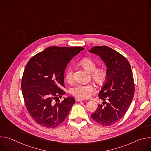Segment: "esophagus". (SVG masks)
Returning <instances> with one entry per match:
<instances>
[{
	"label": "esophagus",
	"mask_w": 151,
	"mask_h": 151,
	"mask_svg": "<svg viewBox=\"0 0 151 151\" xmlns=\"http://www.w3.org/2000/svg\"><path fill=\"white\" fill-rule=\"evenodd\" d=\"M83 100H84V99H80V98H76V101H83Z\"/></svg>",
	"instance_id": "1"
}]
</instances>
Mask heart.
<instances>
[{
	"instance_id": "heart-1",
	"label": "heart",
	"mask_w": 151,
	"mask_h": 151,
	"mask_svg": "<svg viewBox=\"0 0 151 151\" xmlns=\"http://www.w3.org/2000/svg\"><path fill=\"white\" fill-rule=\"evenodd\" d=\"M81 65L89 73H91L92 79L98 84L103 83L107 78V73L104 68H97L94 61L90 58L82 59L80 62ZM65 78L66 81L70 83L73 81V69L72 67H69L66 70ZM95 91V87L92 84L82 85L77 84L70 89V93L80 99L88 98L91 93Z\"/></svg>"
}]
</instances>
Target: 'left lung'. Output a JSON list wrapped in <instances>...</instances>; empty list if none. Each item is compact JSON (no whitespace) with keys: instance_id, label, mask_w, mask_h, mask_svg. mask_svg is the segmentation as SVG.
Instances as JSON below:
<instances>
[{"instance_id":"left-lung-1","label":"left lung","mask_w":151,"mask_h":151,"mask_svg":"<svg viewBox=\"0 0 151 151\" xmlns=\"http://www.w3.org/2000/svg\"><path fill=\"white\" fill-rule=\"evenodd\" d=\"M89 52L101 58L107 73L98 94L105 106L99 104L91 117L102 125H111L124 116L133 99L134 84L132 68L122 55L108 47H94Z\"/></svg>"}]
</instances>
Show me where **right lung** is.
I'll list each match as a JSON object with an SVG mask.
<instances>
[{"mask_svg": "<svg viewBox=\"0 0 151 151\" xmlns=\"http://www.w3.org/2000/svg\"><path fill=\"white\" fill-rule=\"evenodd\" d=\"M82 47H51L34 55L26 64L21 90L27 111L38 124L54 128L65 119L75 103L73 97L64 98V70Z\"/></svg>", "mask_w": 151, "mask_h": 151, "instance_id": "right-lung-1", "label": "right lung"}]
</instances>
